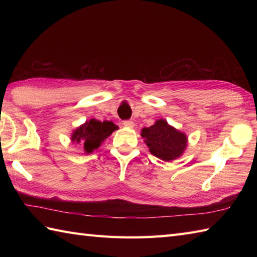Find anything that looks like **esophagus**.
I'll use <instances>...</instances> for the list:
<instances>
[{"mask_svg": "<svg viewBox=\"0 0 257 257\" xmlns=\"http://www.w3.org/2000/svg\"><path fill=\"white\" fill-rule=\"evenodd\" d=\"M122 123L124 127H127V128H134V125H135L134 121H132V120H124Z\"/></svg>", "mask_w": 257, "mask_h": 257, "instance_id": "esophagus-1", "label": "esophagus"}]
</instances>
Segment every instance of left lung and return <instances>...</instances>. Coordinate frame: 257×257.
Segmentation results:
<instances>
[{
  "instance_id": "obj_1",
  "label": "left lung",
  "mask_w": 257,
  "mask_h": 257,
  "mask_svg": "<svg viewBox=\"0 0 257 257\" xmlns=\"http://www.w3.org/2000/svg\"><path fill=\"white\" fill-rule=\"evenodd\" d=\"M141 136L145 138L151 154L165 161L177 159L187 147V136L162 119L157 120L149 128H144Z\"/></svg>"
}]
</instances>
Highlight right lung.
Returning a JSON list of instances; mask_svg holds the SVG:
<instances>
[{
    "label": "right lung",
    "mask_w": 257,
    "mask_h": 257,
    "mask_svg": "<svg viewBox=\"0 0 257 257\" xmlns=\"http://www.w3.org/2000/svg\"><path fill=\"white\" fill-rule=\"evenodd\" d=\"M116 129L117 125L111 121L106 120L101 122L99 120L91 119L75 130L72 140L76 144L83 145L85 151L90 154Z\"/></svg>",
    "instance_id": "add662e5"
}]
</instances>
